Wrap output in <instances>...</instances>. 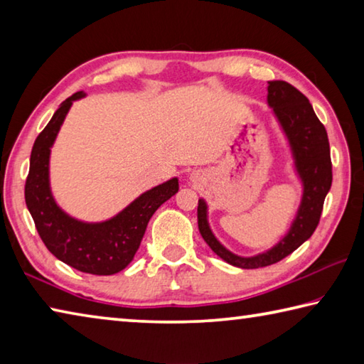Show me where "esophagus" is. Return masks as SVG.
I'll use <instances>...</instances> for the list:
<instances>
[{"mask_svg":"<svg viewBox=\"0 0 364 364\" xmlns=\"http://www.w3.org/2000/svg\"><path fill=\"white\" fill-rule=\"evenodd\" d=\"M202 180L200 173H197V171H194V173H191V181L193 183H199Z\"/></svg>","mask_w":364,"mask_h":364,"instance_id":"esophagus-1","label":"esophagus"}]
</instances>
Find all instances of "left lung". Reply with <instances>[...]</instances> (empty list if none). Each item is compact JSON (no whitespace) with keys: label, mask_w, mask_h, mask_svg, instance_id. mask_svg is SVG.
<instances>
[{"label":"left lung","mask_w":364,"mask_h":364,"mask_svg":"<svg viewBox=\"0 0 364 364\" xmlns=\"http://www.w3.org/2000/svg\"><path fill=\"white\" fill-rule=\"evenodd\" d=\"M268 106L273 109L281 132L291 151L294 171L301 184V199L287 232L273 247L252 257H242L226 249L208 223V205L199 199L197 223L200 236L215 254L232 267L254 269L278 263L291 255L315 232L323 204L332 184L331 149L326 128L313 110L310 101L287 82H268Z\"/></svg>","instance_id":"1"}]
</instances>
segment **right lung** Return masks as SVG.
I'll list each match as a JSON object with an SVG mask.
<instances>
[{
    "mask_svg": "<svg viewBox=\"0 0 364 364\" xmlns=\"http://www.w3.org/2000/svg\"><path fill=\"white\" fill-rule=\"evenodd\" d=\"M83 91L60 104L35 139L26 183V204L48 250L69 267L97 276L115 274L127 268L143 241L154 212L180 189L178 178L146 191L122 212L104 221H82L58 205L49 183V157L73 101Z\"/></svg>",
    "mask_w": 364,
    "mask_h": 364,
    "instance_id": "right-lung-1",
    "label": "right lung"
}]
</instances>
